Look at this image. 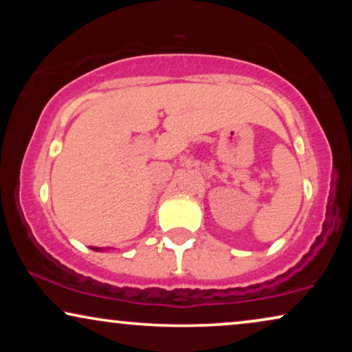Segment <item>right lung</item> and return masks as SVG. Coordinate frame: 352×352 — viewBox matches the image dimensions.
<instances>
[{"label":"right lung","mask_w":352,"mask_h":352,"mask_svg":"<svg viewBox=\"0 0 352 352\" xmlns=\"http://www.w3.org/2000/svg\"><path fill=\"white\" fill-rule=\"evenodd\" d=\"M93 250H96V252H99V248H98V247H96V248H93Z\"/></svg>","instance_id":"1"}]
</instances>
